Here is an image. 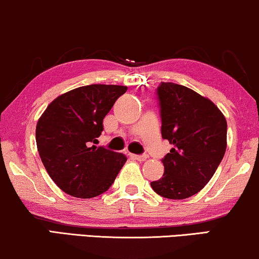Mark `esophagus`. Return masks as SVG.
Returning a JSON list of instances; mask_svg holds the SVG:
<instances>
[{
	"label": "esophagus",
	"instance_id": "1",
	"mask_svg": "<svg viewBox=\"0 0 259 259\" xmlns=\"http://www.w3.org/2000/svg\"><path fill=\"white\" fill-rule=\"evenodd\" d=\"M130 156H131V158L136 159V161H140V162H143L148 158L145 155H134V154H131Z\"/></svg>",
	"mask_w": 259,
	"mask_h": 259
}]
</instances>
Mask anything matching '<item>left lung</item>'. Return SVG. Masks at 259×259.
<instances>
[{
    "label": "left lung",
    "mask_w": 259,
    "mask_h": 259,
    "mask_svg": "<svg viewBox=\"0 0 259 259\" xmlns=\"http://www.w3.org/2000/svg\"><path fill=\"white\" fill-rule=\"evenodd\" d=\"M162 137L174 145L162 159L164 174L150 185L169 199L197 194L216 172L227 150V119L209 98L172 82L157 88Z\"/></svg>",
    "instance_id": "1"
}]
</instances>
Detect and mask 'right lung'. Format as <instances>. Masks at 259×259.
Instances as JSON below:
<instances>
[{"mask_svg": "<svg viewBox=\"0 0 259 259\" xmlns=\"http://www.w3.org/2000/svg\"><path fill=\"white\" fill-rule=\"evenodd\" d=\"M128 88L92 84L62 94L36 125V144L47 172L65 194L93 198L114 183L126 162L123 154L92 145L103 131V118Z\"/></svg>", "mask_w": 259, "mask_h": 259, "instance_id": "obj_1", "label": "right lung"}]
</instances>
